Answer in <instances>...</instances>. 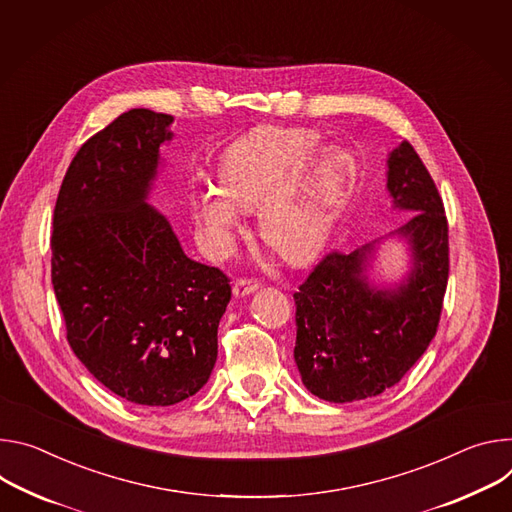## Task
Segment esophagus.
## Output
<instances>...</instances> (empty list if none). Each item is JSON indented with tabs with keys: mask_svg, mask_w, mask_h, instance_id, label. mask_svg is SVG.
I'll list each match as a JSON object with an SVG mask.
<instances>
[{
	"mask_svg": "<svg viewBox=\"0 0 512 512\" xmlns=\"http://www.w3.org/2000/svg\"><path fill=\"white\" fill-rule=\"evenodd\" d=\"M258 289H260V282L254 280V278H238L234 282V295L236 297H248Z\"/></svg>",
	"mask_w": 512,
	"mask_h": 512,
	"instance_id": "34e87169",
	"label": "esophagus"
}]
</instances>
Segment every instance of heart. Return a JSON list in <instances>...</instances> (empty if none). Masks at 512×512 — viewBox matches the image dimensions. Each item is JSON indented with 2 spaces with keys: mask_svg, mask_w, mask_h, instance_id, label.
I'll use <instances>...</instances> for the list:
<instances>
[{
  "mask_svg": "<svg viewBox=\"0 0 512 512\" xmlns=\"http://www.w3.org/2000/svg\"><path fill=\"white\" fill-rule=\"evenodd\" d=\"M303 128L260 126L236 140L219 162V187L195 197V213L215 254H227L242 211L258 207L260 238L285 260L307 262L327 242L356 183V160Z\"/></svg>",
  "mask_w": 512,
  "mask_h": 512,
  "instance_id": "1",
  "label": "heart"
}]
</instances>
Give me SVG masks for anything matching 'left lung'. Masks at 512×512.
<instances>
[{
	"mask_svg": "<svg viewBox=\"0 0 512 512\" xmlns=\"http://www.w3.org/2000/svg\"><path fill=\"white\" fill-rule=\"evenodd\" d=\"M386 189L411 217L396 230L411 248V272L394 289L366 276L374 244L327 254L293 295L295 362L301 380L329 403L376 396L401 382L435 337L449 274L447 219L439 191L405 140L388 154Z\"/></svg>",
	"mask_w": 512,
	"mask_h": 512,
	"instance_id": "left-lung-1",
	"label": "left lung"
}]
</instances>
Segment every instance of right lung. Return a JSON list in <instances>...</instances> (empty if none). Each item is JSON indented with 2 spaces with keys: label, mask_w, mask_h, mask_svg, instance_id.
<instances>
[{
  "label": "right lung",
  "mask_w": 512,
  "mask_h": 512,
  "mask_svg": "<svg viewBox=\"0 0 512 512\" xmlns=\"http://www.w3.org/2000/svg\"><path fill=\"white\" fill-rule=\"evenodd\" d=\"M173 116L130 109L91 136L63 179L52 219V287L67 339L113 394L177 405L209 380L230 278L191 260L148 205Z\"/></svg>",
  "instance_id": "add662e5"
}]
</instances>
